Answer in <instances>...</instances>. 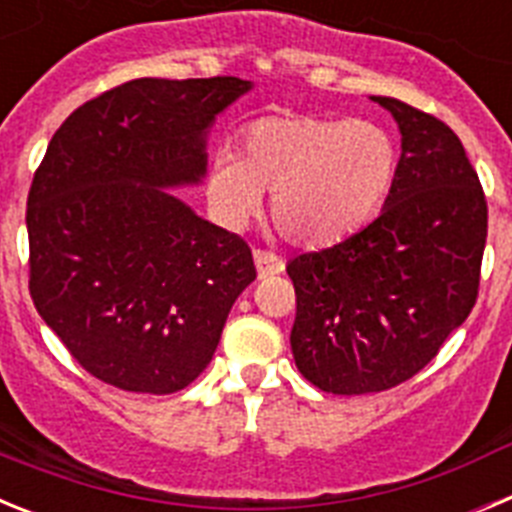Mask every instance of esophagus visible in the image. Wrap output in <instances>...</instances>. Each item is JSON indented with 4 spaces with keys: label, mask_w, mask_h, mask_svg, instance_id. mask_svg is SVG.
<instances>
[{
    "label": "esophagus",
    "mask_w": 512,
    "mask_h": 512,
    "mask_svg": "<svg viewBox=\"0 0 512 512\" xmlns=\"http://www.w3.org/2000/svg\"><path fill=\"white\" fill-rule=\"evenodd\" d=\"M253 261H256V271H259V277H274V274H282L284 271V261L279 259L274 251H264V248H256L253 251Z\"/></svg>",
    "instance_id": "1"
}]
</instances>
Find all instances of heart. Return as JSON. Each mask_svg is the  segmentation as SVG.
I'll return each mask as SVG.
<instances>
[{
  "label": "heart",
  "instance_id": "heart-1",
  "mask_svg": "<svg viewBox=\"0 0 512 512\" xmlns=\"http://www.w3.org/2000/svg\"><path fill=\"white\" fill-rule=\"evenodd\" d=\"M397 143L372 120L266 115L238 133L233 153L212 161L207 192L238 225L271 192V223L289 243L323 248L366 225L390 197Z\"/></svg>",
  "mask_w": 512,
  "mask_h": 512
}]
</instances>
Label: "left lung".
Wrapping results in <instances>:
<instances>
[{"instance_id": "8db88e82", "label": "left lung", "mask_w": 512, "mask_h": 512, "mask_svg": "<svg viewBox=\"0 0 512 512\" xmlns=\"http://www.w3.org/2000/svg\"><path fill=\"white\" fill-rule=\"evenodd\" d=\"M402 156L377 220L287 264L297 312L292 356L330 395L408 382L469 318L479 295L487 200L454 130L392 97Z\"/></svg>"}]
</instances>
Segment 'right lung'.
Here are the masks:
<instances>
[{"label":"right lung","instance_id":"1","mask_svg":"<svg viewBox=\"0 0 512 512\" xmlns=\"http://www.w3.org/2000/svg\"><path fill=\"white\" fill-rule=\"evenodd\" d=\"M251 84L133 79L53 133L27 194L30 297L92 377L171 395L205 372L256 279L248 243L164 187L200 182L205 130Z\"/></svg>","mask_w":512,"mask_h":512}]
</instances>
